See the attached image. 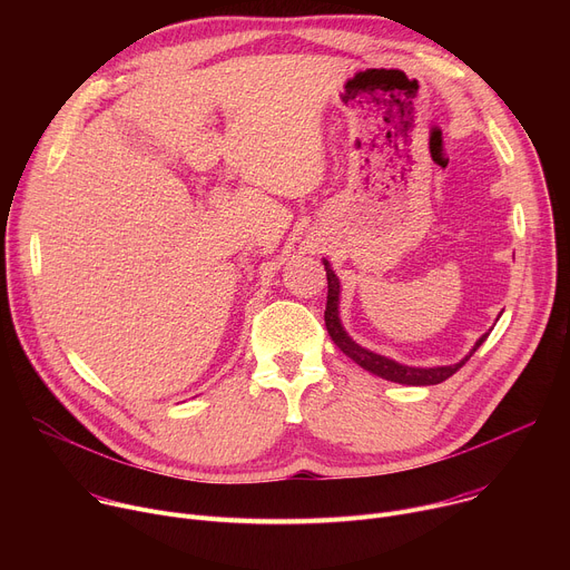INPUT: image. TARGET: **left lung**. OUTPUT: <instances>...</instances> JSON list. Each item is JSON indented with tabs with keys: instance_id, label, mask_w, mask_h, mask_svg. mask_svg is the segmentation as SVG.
<instances>
[{
	"instance_id": "8db88e82",
	"label": "left lung",
	"mask_w": 570,
	"mask_h": 570,
	"mask_svg": "<svg viewBox=\"0 0 570 570\" xmlns=\"http://www.w3.org/2000/svg\"><path fill=\"white\" fill-rule=\"evenodd\" d=\"M324 264V271H327V308H324V324H327V332L332 336V341L338 345V350L350 356L354 363H358L363 370L385 379V381H394V383H401V385H438L442 381H446L449 376H453L471 356L473 352L487 341L484 334L478 338V343L473 345V350L455 365H440V367H411V365H401L387 356H381V354H374L365 347H361L358 343L352 341V336L343 330L341 324V311H338V304H341V282L336 277V273L332 271L330 262L322 259Z\"/></svg>"
}]
</instances>
